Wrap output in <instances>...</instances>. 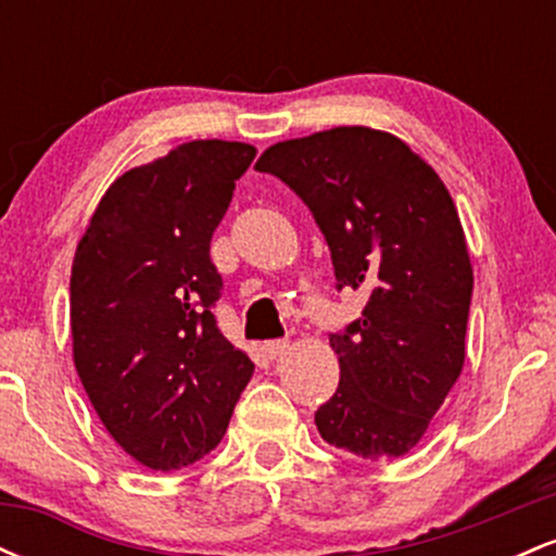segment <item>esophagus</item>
<instances>
[{
  "label": "esophagus",
  "mask_w": 556,
  "mask_h": 556,
  "mask_svg": "<svg viewBox=\"0 0 556 556\" xmlns=\"http://www.w3.org/2000/svg\"><path fill=\"white\" fill-rule=\"evenodd\" d=\"M264 350H266V355H269L271 361H277V358H282L287 350H290V342H287V340H269V342H264Z\"/></svg>",
  "instance_id": "1"
}]
</instances>
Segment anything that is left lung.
Segmentation results:
<instances>
[{
	"instance_id": "left-lung-1",
	"label": "left lung",
	"mask_w": 556,
	"mask_h": 556,
	"mask_svg": "<svg viewBox=\"0 0 556 556\" xmlns=\"http://www.w3.org/2000/svg\"><path fill=\"white\" fill-rule=\"evenodd\" d=\"M256 169L311 208L337 290L368 292L329 337L340 387L316 410L318 433L366 460L405 455L465 363L473 269L450 190L410 146L361 125L274 143Z\"/></svg>"
}]
</instances>
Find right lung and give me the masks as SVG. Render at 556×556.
Listing matches in <instances>:
<instances>
[{"label":"right lung","mask_w":556,"mask_h":556,"mask_svg":"<svg viewBox=\"0 0 556 556\" xmlns=\"http://www.w3.org/2000/svg\"><path fill=\"white\" fill-rule=\"evenodd\" d=\"M256 149L190 140L110 185L78 242L70 329L101 424L151 470H180L225 437L253 363L216 327L208 256Z\"/></svg>","instance_id":"obj_1"}]
</instances>
